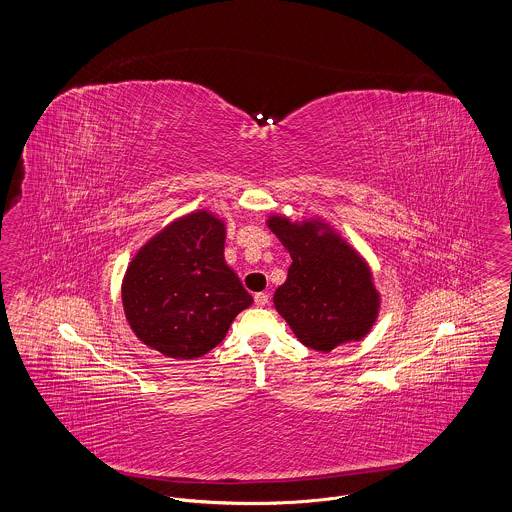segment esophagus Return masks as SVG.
I'll return each instance as SVG.
<instances>
[{
	"label": "esophagus",
	"instance_id": "34e87169",
	"mask_svg": "<svg viewBox=\"0 0 512 512\" xmlns=\"http://www.w3.org/2000/svg\"><path fill=\"white\" fill-rule=\"evenodd\" d=\"M268 303V295L265 292L255 293V305L257 307H265Z\"/></svg>",
	"mask_w": 512,
	"mask_h": 512
}]
</instances>
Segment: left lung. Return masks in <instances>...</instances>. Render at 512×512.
Segmentation results:
<instances>
[{
	"mask_svg": "<svg viewBox=\"0 0 512 512\" xmlns=\"http://www.w3.org/2000/svg\"><path fill=\"white\" fill-rule=\"evenodd\" d=\"M267 226L292 257L272 301L295 338L324 353L363 340L380 311V292L363 255L322 219L270 215Z\"/></svg>",
	"mask_w": 512,
	"mask_h": 512,
	"instance_id": "1",
	"label": "left lung"
}]
</instances>
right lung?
Returning a JSON list of instances; mask_svg holds the SVG:
<instances>
[{
    "instance_id": "1",
    "label": "right lung",
    "mask_w": 512,
    "mask_h": 512,
    "mask_svg": "<svg viewBox=\"0 0 512 512\" xmlns=\"http://www.w3.org/2000/svg\"><path fill=\"white\" fill-rule=\"evenodd\" d=\"M226 224L197 209L138 249L122 278V309L136 338L176 361L203 357L253 303L224 261Z\"/></svg>"
}]
</instances>
